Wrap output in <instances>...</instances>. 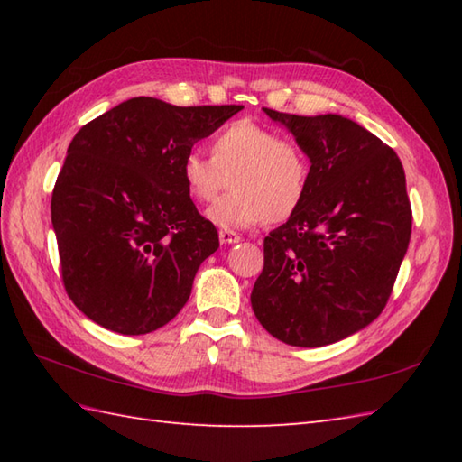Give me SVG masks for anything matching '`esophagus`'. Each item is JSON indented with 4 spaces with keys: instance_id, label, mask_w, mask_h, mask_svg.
<instances>
[{
    "instance_id": "esophagus-1",
    "label": "esophagus",
    "mask_w": 462,
    "mask_h": 462,
    "mask_svg": "<svg viewBox=\"0 0 462 462\" xmlns=\"http://www.w3.org/2000/svg\"><path fill=\"white\" fill-rule=\"evenodd\" d=\"M218 238H220V244H238L240 242L238 234L232 232V230H220Z\"/></svg>"
}]
</instances>
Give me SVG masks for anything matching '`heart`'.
I'll return each instance as SVG.
<instances>
[{
    "label": "heart",
    "mask_w": 462,
    "mask_h": 462,
    "mask_svg": "<svg viewBox=\"0 0 462 462\" xmlns=\"http://www.w3.org/2000/svg\"><path fill=\"white\" fill-rule=\"evenodd\" d=\"M180 179L194 200L210 202L232 182V192L206 210V220L224 230L286 222L306 200L311 162L298 143L278 131L240 119L212 139V156L189 151Z\"/></svg>",
    "instance_id": "1"
}]
</instances>
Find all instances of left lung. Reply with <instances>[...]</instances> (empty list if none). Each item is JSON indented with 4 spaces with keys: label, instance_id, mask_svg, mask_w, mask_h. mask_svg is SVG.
Listing matches in <instances>:
<instances>
[{
    "label": "left lung",
    "instance_id": "8db88e82",
    "mask_svg": "<svg viewBox=\"0 0 462 462\" xmlns=\"http://www.w3.org/2000/svg\"><path fill=\"white\" fill-rule=\"evenodd\" d=\"M308 152L301 208L263 240L252 310L273 337L321 347L385 308L411 240L405 171L393 149L341 115L263 109Z\"/></svg>",
    "mask_w": 462,
    "mask_h": 462
}]
</instances>
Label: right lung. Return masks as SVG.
<instances>
[{
    "mask_svg": "<svg viewBox=\"0 0 462 462\" xmlns=\"http://www.w3.org/2000/svg\"><path fill=\"white\" fill-rule=\"evenodd\" d=\"M242 109L134 97L73 136L51 222L67 296L87 318L143 336L184 308L220 244L184 189L182 156Z\"/></svg>",
    "mask_w": 462,
    "mask_h": 462,
    "instance_id": "add662e5",
    "label": "right lung"
}]
</instances>
